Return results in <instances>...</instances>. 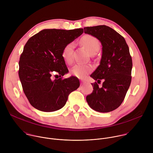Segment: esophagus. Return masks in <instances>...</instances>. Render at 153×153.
Instances as JSON below:
<instances>
[{
  "label": "esophagus",
  "instance_id": "esophagus-1",
  "mask_svg": "<svg viewBox=\"0 0 153 153\" xmlns=\"http://www.w3.org/2000/svg\"><path fill=\"white\" fill-rule=\"evenodd\" d=\"M85 83H86V82H85V81H83V80L81 81V85H84Z\"/></svg>",
  "mask_w": 153,
  "mask_h": 153
}]
</instances>
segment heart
<instances>
[{
  "label": "heart",
  "instance_id": "b5f03b06",
  "mask_svg": "<svg viewBox=\"0 0 153 153\" xmlns=\"http://www.w3.org/2000/svg\"><path fill=\"white\" fill-rule=\"evenodd\" d=\"M80 43L91 54L96 53L100 48V43L98 39L90 34H86L82 36L80 39ZM73 48L74 44L73 43H70L64 47L62 52L63 59L68 63H71L73 61ZM92 70L93 67L90 65L77 64L73 68L71 73L76 77L83 79Z\"/></svg>",
  "mask_w": 153,
  "mask_h": 153
}]
</instances>
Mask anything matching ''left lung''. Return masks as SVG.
Segmentation results:
<instances>
[{
  "mask_svg": "<svg viewBox=\"0 0 153 153\" xmlns=\"http://www.w3.org/2000/svg\"><path fill=\"white\" fill-rule=\"evenodd\" d=\"M84 33L98 39L102 45L100 65L91 74L96 81L86 99L93 110L108 113L123 102L131 82L132 58L123 36L106 25L85 27ZM101 80L104 82L98 86Z\"/></svg>",
  "mask_w": 153,
  "mask_h": 153,
  "instance_id": "obj_1",
  "label": "left lung"
}]
</instances>
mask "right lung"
I'll return each mask as SVG.
<instances>
[{
    "mask_svg": "<svg viewBox=\"0 0 153 153\" xmlns=\"http://www.w3.org/2000/svg\"><path fill=\"white\" fill-rule=\"evenodd\" d=\"M83 33L82 28L45 29L26 43L20 57L18 73L26 97L37 110L44 112L60 110L69 94L79 87L77 77L63 79L68 70L62 52L65 45ZM54 72L58 74L59 79H52Z\"/></svg>",
    "mask_w": 153,
    "mask_h": 153,
    "instance_id": "1",
    "label": "right lung"
}]
</instances>
